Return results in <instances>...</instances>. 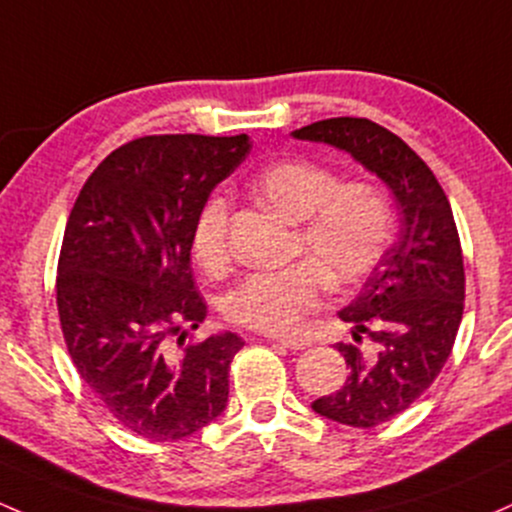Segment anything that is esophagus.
I'll return each mask as SVG.
<instances>
[{
	"label": "esophagus",
	"instance_id": "esophagus-1",
	"mask_svg": "<svg viewBox=\"0 0 512 512\" xmlns=\"http://www.w3.org/2000/svg\"><path fill=\"white\" fill-rule=\"evenodd\" d=\"M267 340L269 342H277V345H282V347H286V350H291V352L306 350V347H308V342L301 340V338H282V335H269Z\"/></svg>",
	"mask_w": 512,
	"mask_h": 512
}]
</instances>
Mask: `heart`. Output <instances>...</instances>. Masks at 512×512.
<instances>
[{"mask_svg":"<svg viewBox=\"0 0 512 512\" xmlns=\"http://www.w3.org/2000/svg\"><path fill=\"white\" fill-rule=\"evenodd\" d=\"M269 209L296 223L294 257L279 272H252L223 299L233 323L265 333H294L323 303L325 289L352 291L384 260L393 235V209L384 189L367 179L340 182L338 172L311 160L274 162L252 179ZM230 201L211 196L192 233L194 257L209 274L230 262Z\"/></svg>","mask_w":512,"mask_h":512,"instance_id":"obj_1","label":"heart"}]
</instances>
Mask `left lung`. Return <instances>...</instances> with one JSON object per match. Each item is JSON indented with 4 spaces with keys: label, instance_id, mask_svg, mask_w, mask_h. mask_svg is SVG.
<instances>
[{
    "label": "left lung",
    "instance_id": "obj_1",
    "mask_svg": "<svg viewBox=\"0 0 512 512\" xmlns=\"http://www.w3.org/2000/svg\"><path fill=\"white\" fill-rule=\"evenodd\" d=\"M333 145L374 172L396 196L401 230L364 289L338 316L352 338L367 334L372 351L340 342L345 384L313 401V411L374 428L406 411L445 367L464 313V257L452 206L435 174L396 133L369 119L316 121L291 133Z\"/></svg>",
    "mask_w": 512,
    "mask_h": 512
}]
</instances>
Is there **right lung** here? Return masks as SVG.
I'll use <instances>...</instances> for the list:
<instances>
[{
    "instance_id": "add662e5",
    "label": "right lung",
    "mask_w": 512,
    "mask_h": 512,
    "mask_svg": "<svg viewBox=\"0 0 512 512\" xmlns=\"http://www.w3.org/2000/svg\"><path fill=\"white\" fill-rule=\"evenodd\" d=\"M247 153L245 133L131 140L89 174L67 218L55 282L67 352L106 411L150 442L194 435L228 403L245 342H187L206 318L192 233Z\"/></svg>"
}]
</instances>
